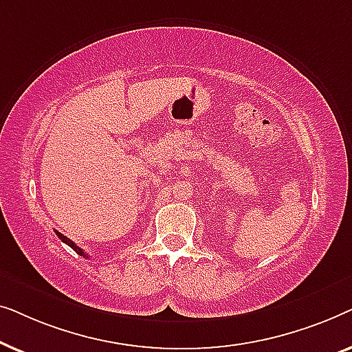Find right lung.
<instances>
[{
  "mask_svg": "<svg viewBox=\"0 0 352 352\" xmlns=\"http://www.w3.org/2000/svg\"><path fill=\"white\" fill-rule=\"evenodd\" d=\"M54 232H56V235H57V237H59V239L62 240V242H64L65 245H69V247H70V248H74V252H76V254H80V256H83V258H88V254H86V253L83 252V250H81L80 247H76V245H75L74 242H72V240H69V239H67V237H65V235H62V234L59 232V230H54Z\"/></svg>",
  "mask_w": 352,
  "mask_h": 352,
  "instance_id": "right-lung-1",
  "label": "right lung"
}]
</instances>
